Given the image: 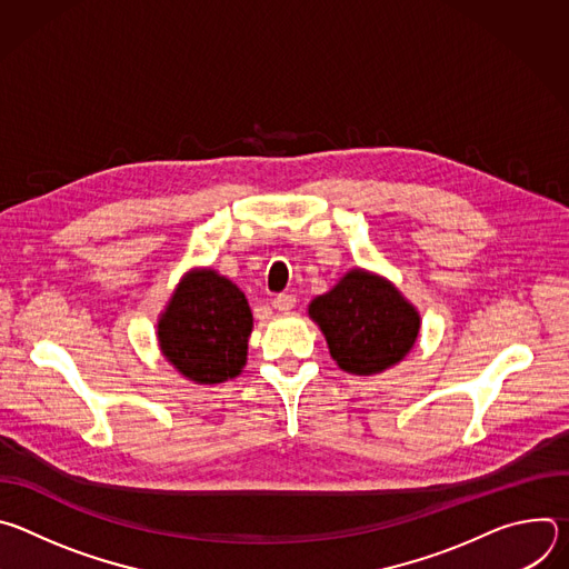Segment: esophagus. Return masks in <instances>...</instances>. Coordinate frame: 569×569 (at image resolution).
I'll return each mask as SVG.
<instances>
[{"label": "esophagus", "mask_w": 569, "mask_h": 569, "mask_svg": "<svg viewBox=\"0 0 569 569\" xmlns=\"http://www.w3.org/2000/svg\"><path fill=\"white\" fill-rule=\"evenodd\" d=\"M295 303H297L295 295H277L272 299V308L274 310H290V308H295Z\"/></svg>", "instance_id": "obj_1"}]
</instances>
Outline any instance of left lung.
<instances>
[{
	"label": "left lung",
	"instance_id": "8db88e82",
	"mask_svg": "<svg viewBox=\"0 0 569 569\" xmlns=\"http://www.w3.org/2000/svg\"><path fill=\"white\" fill-rule=\"evenodd\" d=\"M308 317L327 338L336 365L353 376H376L402 362L421 331L417 306L365 268H351L329 292L315 297Z\"/></svg>",
	"mask_w": 569,
	"mask_h": 569
}]
</instances>
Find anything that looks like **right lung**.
<instances>
[{"mask_svg": "<svg viewBox=\"0 0 569 569\" xmlns=\"http://www.w3.org/2000/svg\"><path fill=\"white\" fill-rule=\"evenodd\" d=\"M252 329L242 290L211 268H193L159 312L157 345L187 380L218 385L246 367Z\"/></svg>", "mask_w": 569, "mask_h": 569, "instance_id": "add662e5", "label": "right lung"}]
</instances>
